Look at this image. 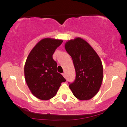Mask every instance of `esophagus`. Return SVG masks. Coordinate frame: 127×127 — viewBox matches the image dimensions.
<instances>
[{
    "label": "esophagus",
    "instance_id": "esophagus-1",
    "mask_svg": "<svg viewBox=\"0 0 127 127\" xmlns=\"http://www.w3.org/2000/svg\"><path fill=\"white\" fill-rule=\"evenodd\" d=\"M63 75L64 76V77L66 78V74H65V73H63Z\"/></svg>",
    "mask_w": 127,
    "mask_h": 127
}]
</instances>
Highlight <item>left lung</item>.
I'll use <instances>...</instances> for the list:
<instances>
[{
    "label": "left lung",
    "mask_w": 127,
    "mask_h": 127,
    "mask_svg": "<svg viewBox=\"0 0 127 127\" xmlns=\"http://www.w3.org/2000/svg\"><path fill=\"white\" fill-rule=\"evenodd\" d=\"M64 47L72 57L76 74L75 81L69 87L78 99L89 100L98 93L101 86V60L92 46L80 37L67 41Z\"/></svg>",
    "instance_id": "left-lung-1"
}]
</instances>
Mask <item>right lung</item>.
I'll return each instance as SVG.
<instances>
[{
  "label": "right lung",
  "mask_w": 127,
  "mask_h": 127,
  "mask_svg": "<svg viewBox=\"0 0 127 127\" xmlns=\"http://www.w3.org/2000/svg\"><path fill=\"white\" fill-rule=\"evenodd\" d=\"M63 40L44 38L32 49L24 65L25 80L32 94L41 100H49L57 93L61 83L66 81L57 72L53 59L55 51Z\"/></svg>",
  "instance_id": "obj_1"
}]
</instances>
